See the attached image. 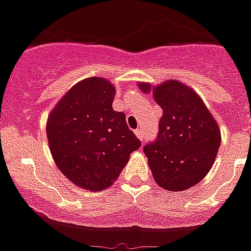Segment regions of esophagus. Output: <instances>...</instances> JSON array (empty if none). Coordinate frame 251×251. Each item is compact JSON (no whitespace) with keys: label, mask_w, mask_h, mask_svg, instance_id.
<instances>
[{"label":"esophagus","mask_w":251,"mask_h":251,"mask_svg":"<svg viewBox=\"0 0 251 251\" xmlns=\"http://www.w3.org/2000/svg\"><path fill=\"white\" fill-rule=\"evenodd\" d=\"M134 133H135V135H137L138 138H139V139H143V137H145V135H143V130L141 129V127H138V129H135V131H134Z\"/></svg>","instance_id":"1"}]
</instances>
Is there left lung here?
<instances>
[{
  "mask_svg": "<svg viewBox=\"0 0 251 251\" xmlns=\"http://www.w3.org/2000/svg\"><path fill=\"white\" fill-rule=\"evenodd\" d=\"M138 86L143 92L152 91L163 109L156 141L143 149L153 178L169 191L194 186L206 177L218 155L222 142L218 122L201 96L178 80Z\"/></svg>",
  "mask_w": 251,
  "mask_h": 251,
  "instance_id": "8db88e82",
  "label": "left lung"
}]
</instances>
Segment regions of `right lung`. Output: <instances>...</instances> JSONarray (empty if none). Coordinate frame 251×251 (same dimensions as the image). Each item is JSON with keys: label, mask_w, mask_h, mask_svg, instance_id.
Returning a JSON list of instances; mask_svg holds the SVG:
<instances>
[{"label": "right lung", "mask_w": 251, "mask_h": 251, "mask_svg": "<svg viewBox=\"0 0 251 251\" xmlns=\"http://www.w3.org/2000/svg\"><path fill=\"white\" fill-rule=\"evenodd\" d=\"M116 88L104 78L80 80L48 116L47 137L53 160L76 186L101 191L118 178L141 141L112 108Z\"/></svg>", "instance_id": "add662e5"}]
</instances>
